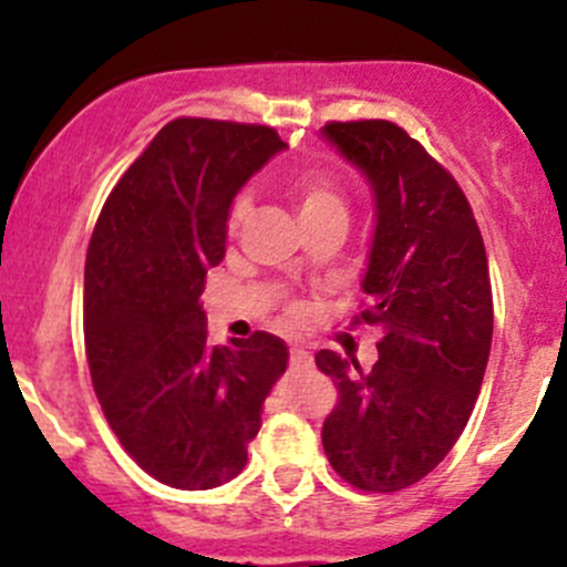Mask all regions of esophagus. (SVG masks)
Listing matches in <instances>:
<instances>
[{
    "instance_id": "esophagus-1",
    "label": "esophagus",
    "mask_w": 567,
    "mask_h": 567,
    "mask_svg": "<svg viewBox=\"0 0 567 567\" xmlns=\"http://www.w3.org/2000/svg\"><path fill=\"white\" fill-rule=\"evenodd\" d=\"M290 364L293 368H312V357L305 348H290Z\"/></svg>"
}]
</instances>
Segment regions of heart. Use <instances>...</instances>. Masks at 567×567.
Segmentation results:
<instances>
[{
    "instance_id": "b5f03b06",
    "label": "heart",
    "mask_w": 567,
    "mask_h": 567,
    "mask_svg": "<svg viewBox=\"0 0 567 567\" xmlns=\"http://www.w3.org/2000/svg\"><path fill=\"white\" fill-rule=\"evenodd\" d=\"M293 194L296 203H299V216L301 219H310V216L326 214V210H346V199L342 192L337 188V183L329 175L316 173V169H305L293 177ZM249 214V197L241 194L236 197L230 208V227H238Z\"/></svg>"
}]
</instances>
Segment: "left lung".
I'll return each mask as SVG.
<instances>
[{"instance_id": "1", "label": "left lung", "mask_w": 567, "mask_h": 567, "mask_svg": "<svg viewBox=\"0 0 567 567\" xmlns=\"http://www.w3.org/2000/svg\"><path fill=\"white\" fill-rule=\"evenodd\" d=\"M320 136L373 192L362 320L381 329L368 373L316 353L340 390L320 439L353 488L392 494L431 474L472 416L494 334L488 257L455 177L400 125L329 123Z\"/></svg>"}]
</instances>
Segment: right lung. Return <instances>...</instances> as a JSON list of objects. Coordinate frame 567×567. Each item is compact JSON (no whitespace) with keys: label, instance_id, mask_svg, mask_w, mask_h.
<instances>
[{"label":"right lung","instance_id":"obj_1","mask_svg":"<svg viewBox=\"0 0 567 567\" xmlns=\"http://www.w3.org/2000/svg\"><path fill=\"white\" fill-rule=\"evenodd\" d=\"M285 142L268 125L177 117L109 194L84 262V346L109 425L147 474L183 491L236 477L288 370L268 331L208 346L205 274L236 194Z\"/></svg>","mask_w":567,"mask_h":567}]
</instances>
